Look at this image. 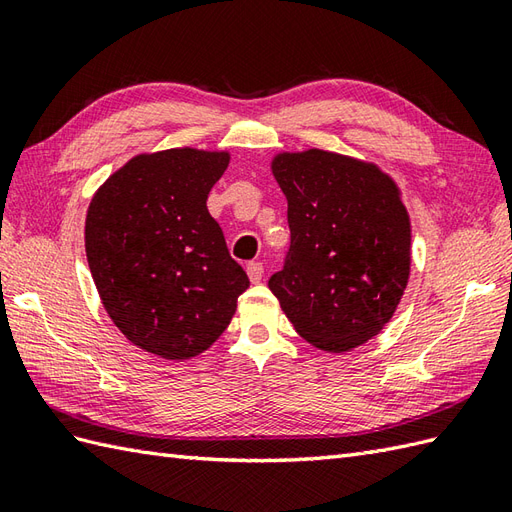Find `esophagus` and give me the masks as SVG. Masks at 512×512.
I'll use <instances>...</instances> for the list:
<instances>
[{
    "mask_svg": "<svg viewBox=\"0 0 512 512\" xmlns=\"http://www.w3.org/2000/svg\"><path fill=\"white\" fill-rule=\"evenodd\" d=\"M246 274L248 279H251V283H259L261 277H264V266H261L259 261H251V264L246 266Z\"/></svg>",
    "mask_w": 512,
    "mask_h": 512,
    "instance_id": "34e87169",
    "label": "esophagus"
}]
</instances>
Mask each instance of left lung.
Returning a JSON list of instances; mask_svg holds the SVG:
<instances>
[{"label": "left lung", "instance_id": "left-lung-1", "mask_svg": "<svg viewBox=\"0 0 512 512\" xmlns=\"http://www.w3.org/2000/svg\"><path fill=\"white\" fill-rule=\"evenodd\" d=\"M290 253L268 287L300 337L348 352L385 329L411 272V220L372 162L322 149L279 153Z\"/></svg>", "mask_w": 512, "mask_h": 512}]
</instances>
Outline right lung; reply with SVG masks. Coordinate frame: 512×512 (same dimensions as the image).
I'll return each mask as SVG.
<instances>
[{"instance_id": "1", "label": "right lung", "mask_w": 512, "mask_h": 512, "mask_svg": "<svg viewBox=\"0 0 512 512\" xmlns=\"http://www.w3.org/2000/svg\"><path fill=\"white\" fill-rule=\"evenodd\" d=\"M227 151L140 153L95 192L86 257L101 303L131 344L162 359L201 355L225 333L248 277L207 196Z\"/></svg>"}]
</instances>
